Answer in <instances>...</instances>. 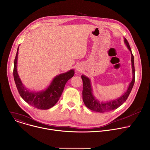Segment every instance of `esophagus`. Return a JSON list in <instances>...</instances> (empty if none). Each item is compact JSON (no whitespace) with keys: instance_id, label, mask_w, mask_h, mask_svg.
I'll return each instance as SVG.
<instances>
[{"instance_id":"34e87169","label":"esophagus","mask_w":150,"mask_h":150,"mask_svg":"<svg viewBox=\"0 0 150 150\" xmlns=\"http://www.w3.org/2000/svg\"><path fill=\"white\" fill-rule=\"evenodd\" d=\"M76 70H77V71H80V70H81V69L80 67H77Z\"/></svg>"}]
</instances>
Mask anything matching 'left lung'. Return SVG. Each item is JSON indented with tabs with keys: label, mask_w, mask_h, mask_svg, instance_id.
Returning a JSON list of instances; mask_svg holds the SVG:
<instances>
[{
	"label": "left lung",
	"mask_w": 150,
	"mask_h": 150,
	"mask_svg": "<svg viewBox=\"0 0 150 150\" xmlns=\"http://www.w3.org/2000/svg\"><path fill=\"white\" fill-rule=\"evenodd\" d=\"M124 42L127 45L128 49L131 52V64H132V79L129 84V86L127 90V91L121 96L116 99L106 101V102H100L98 100L93 93V89L91 84V81L90 79L84 75L81 76L83 84V100L87 108L97 112H107L111 111L112 110L116 109L121 106L128 98L133 87L135 82V67H134V55L132 53L131 49L130 48L129 44L126 38H124Z\"/></svg>",
	"instance_id": "8db88e82"
}]
</instances>
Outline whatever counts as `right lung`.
Masks as SVG:
<instances>
[{
    "mask_svg": "<svg viewBox=\"0 0 150 150\" xmlns=\"http://www.w3.org/2000/svg\"><path fill=\"white\" fill-rule=\"evenodd\" d=\"M19 47L14 61L13 77L21 98L29 105L39 109H48L58 101L67 81L73 77L74 70L71 69L56 76L47 88L39 92H33L26 88L22 83L17 71Z\"/></svg>",
    "mask_w": 150,
    "mask_h": 150,
    "instance_id": "obj_1",
    "label": "right lung"
}]
</instances>
